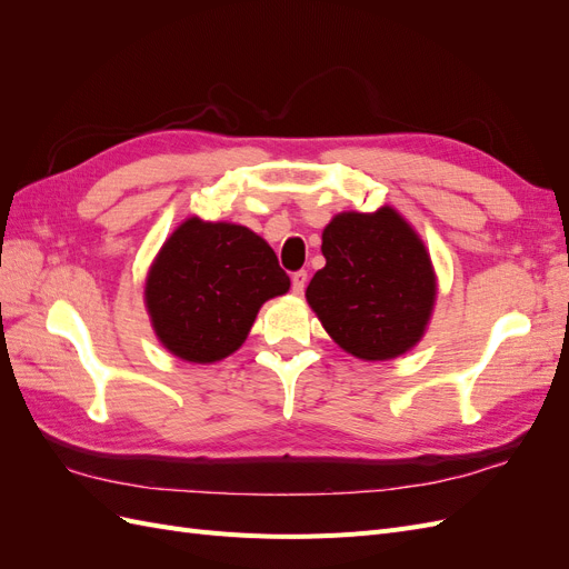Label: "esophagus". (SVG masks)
I'll list each match as a JSON object with an SVG mask.
<instances>
[{
	"mask_svg": "<svg viewBox=\"0 0 569 569\" xmlns=\"http://www.w3.org/2000/svg\"><path fill=\"white\" fill-rule=\"evenodd\" d=\"M306 280H308V272H306V270H297V272H291V289H295V295H303V289H306Z\"/></svg>",
	"mask_w": 569,
	"mask_h": 569,
	"instance_id": "obj_1",
	"label": "esophagus"
}]
</instances>
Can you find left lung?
Instances as JSON below:
<instances>
[{
	"instance_id": "1",
	"label": "left lung",
	"mask_w": 569,
	"mask_h": 569,
	"mask_svg": "<svg viewBox=\"0 0 569 569\" xmlns=\"http://www.w3.org/2000/svg\"><path fill=\"white\" fill-rule=\"evenodd\" d=\"M325 268L306 299L341 349L387 360L420 341L432 313V261L408 222L389 206L339 213L322 232Z\"/></svg>"
}]
</instances>
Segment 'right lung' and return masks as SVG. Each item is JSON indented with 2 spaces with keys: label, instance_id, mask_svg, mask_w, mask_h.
<instances>
[{
  "label": "right lung",
  "instance_id": "right-lung-1",
  "mask_svg": "<svg viewBox=\"0 0 569 569\" xmlns=\"http://www.w3.org/2000/svg\"><path fill=\"white\" fill-rule=\"evenodd\" d=\"M289 289L278 256L249 228L189 218L147 278V308L163 347L213 363L242 347L258 308Z\"/></svg>",
  "mask_w": 569,
  "mask_h": 569
}]
</instances>
